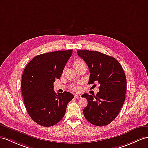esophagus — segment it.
Instances as JSON below:
<instances>
[{
    "label": "esophagus",
    "instance_id": "1",
    "mask_svg": "<svg viewBox=\"0 0 148 148\" xmlns=\"http://www.w3.org/2000/svg\"><path fill=\"white\" fill-rule=\"evenodd\" d=\"M75 97L77 99H81V95H79V94H75Z\"/></svg>",
    "mask_w": 148,
    "mask_h": 148
}]
</instances>
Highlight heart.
I'll use <instances>...</instances> for the list:
<instances>
[{"mask_svg": "<svg viewBox=\"0 0 148 148\" xmlns=\"http://www.w3.org/2000/svg\"><path fill=\"white\" fill-rule=\"evenodd\" d=\"M85 64L84 61H82V60H80V59H78L77 60H75L73 62V66L76 68L78 66H80V65H81V64ZM71 89L73 90H75V91L79 90L80 89V84H76L73 85L71 86Z\"/></svg>", "mask_w": 148, "mask_h": 148, "instance_id": "b5f03b06", "label": "heart"}]
</instances>
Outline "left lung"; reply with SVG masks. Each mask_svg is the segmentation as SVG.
Here are the masks:
<instances>
[{
    "instance_id": "obj_1",
    "label": "left lung",
    "mask_w": 148,
    "mask_h": 148,
    "mask_svg": "<svg viewBox=\"0 0 148 148\" xmlns=\"http://www.w3.org/2000/svg\"><path fill=\"white\" fill-rule=\"evenodd\" d=\"M77 53L88 66V84H99L96 97L82 95L88 100L84 116L93 125H107L116 118L124 102L127 82L123 68L116 58L99 51L78 50Z\"/></svg>"
}]
</instances>
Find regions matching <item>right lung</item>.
Listing matches in <instances>:
<instances>
[{"mask_svg":"<svg viewBox=\"0 0 148 148\" xmlns=\"http://www.w3.org/2000/svg\"><path fill=\"white\" fill-rule=\"evenodd\" d=\"M73 50L46 53L33 58L23 71L21 91L28 114L44 127L57 124L64 117L72 93H56L53 83L62 75Z\"/></svg>","mask_w":148,"mask_h":148,"instance_id":"add662e5","label":"right lung"}]
</instances>
